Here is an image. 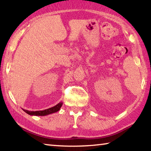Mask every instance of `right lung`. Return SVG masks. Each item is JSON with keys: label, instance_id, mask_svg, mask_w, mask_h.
<instances>
[{"label": "right lung", "instance_id": "add662e5", "mask_svg": "<svg viewBox=\"0 0 151 151\" xmlns=\"http://www.w3.org/2000/svg\"><path fill=\"white\" fill-rule=\"evenodd\" d=\"M62 105H63V103L62 102H60V103H58L57 105L51 107V108H49V109L43 110V111H27V110H25V109H23V111L26 112V113L29 114V115L46 116V115H48V114H52V113H55V112H57V111H58L60 109Z\"/></svg>", "mask_w": 151, "mask_h": 151}]
</instances>
